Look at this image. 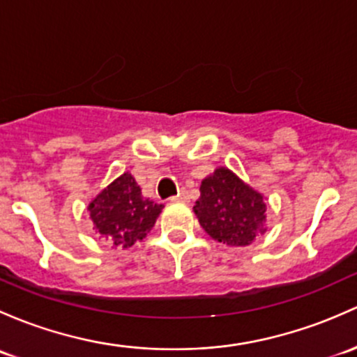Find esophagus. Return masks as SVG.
<instances>
[{"instance_id":"34e87169","label":"esophagus","mask_w":357,"mask_h":357,"mask_svg":"<svg viewBox=\"0 0 357 357\" xmlns=\"http://www.w3.org/2000/svg\"><path fill=\"white\" fill-rule=\"evenodd\" d=\"M188 198H190L188 191L181 190L178 195H176V197L171 198V202H188Z\"/></svg>"}]
</instances>
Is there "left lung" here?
I'll use <instances>...</instances> for the list:
<instances>
[{"label":"left lung","mask_w":357,"mask_h":357,"mask_svg":"<svg viewBox=\"0 0 357 357\" xmlns=\"http://www.w3.org/2000/svg\"><path fill=\"white\" fill-rule=\"evenodd\" d=\"M265 200L231 169L217 167L202 181L193 212L212 239L227 246H246L267 231Z\"/></svg>","instance_id":"obj_1"}]
</instances>
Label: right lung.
Wrapping results in <instances>:
<instances>
[{
  "label": "right lung",
  "instance_id": "1",
  "mask_svg": "<svg viewBox=\"0 0 357 357\" xmlns=\"http://www.w3.org/2000/svg\"><path fill=\"white\" fill-rule=\"evenodd\" d=\"M164 205L142 195L131 172H123L90 200L93 229L111 245L128 250L147 238Z\"/></svg>",
  "mask_w": 357,
  "mask_h": 357
}]
</instances>
